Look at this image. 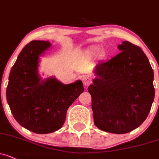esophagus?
<instances>
[{
    "label": "esophagus",
    "mask_w": 159,
    "mask_h": 159,
    "mask_svg": "<svg viewBox=\"0 0 159 159\" xmlns=\"http://www.w3.org/2000/svg\"><path fill=\"white\" fill-rule=\"evenodd\" d=\"M82 82L85 86H88L91 83V79L90 77L88 76H84L82 78Z\"/></svg>",
    "instance_id": "1"
}]
</instances>
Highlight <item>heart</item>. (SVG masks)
<instances>
[{
	"label": "heart",
	"mask_w": 159,
	"mask_h": 159,
	"mask_svg": "<svg viewBox=\"0 0 159 159\" xmlns=\"http://www.w3.org/2000/svg\"><path fill=\"white\" fill-rule=\"evenodd\" d=\"M93 52H95L97 53H100V50L98 49H93Z\"/></svg>",
	"instance_id": "1"
}]
</instances>
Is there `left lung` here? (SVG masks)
<instances>
[{
	"label": "left lung",
	"instance_id": "obj_1",
	"mask_svg": "<svg viewBox=\"0 0 159 159\" xmlns=\"http://www.w3.org/2000/svg\"><path fill=\"white\" fill-rule=\"evenodd\" d=\"M121 52L95 67L97 78L88 87L95 126L103 131L123 134L140 126L155 98L154 72L139 46L128 41Z\"/></svg>",
	"mask_w": 159,
	"mask_h": 159
}]
</instances>
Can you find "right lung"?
<instances>
[{
  "label": "right lung",
  "mask_w": 159,
  "mask_h": 159,
  "mask_svg": "<svg viewBox=\"0 0 159 159\" xmlns=\"http://www.w3.org/2000/svg\"><path fill=\"white\" fill-rule=\"evenodd\" d=\"M51 46L47 41L33 40L25 46L11 70L7 101L20 125L38 134L59 129L68 107L84 91L82 81L64 84L51 77L38 75L39 56Z\"/></svg>",
  "instance_id": "right-lung-1"
}]
</instances>
